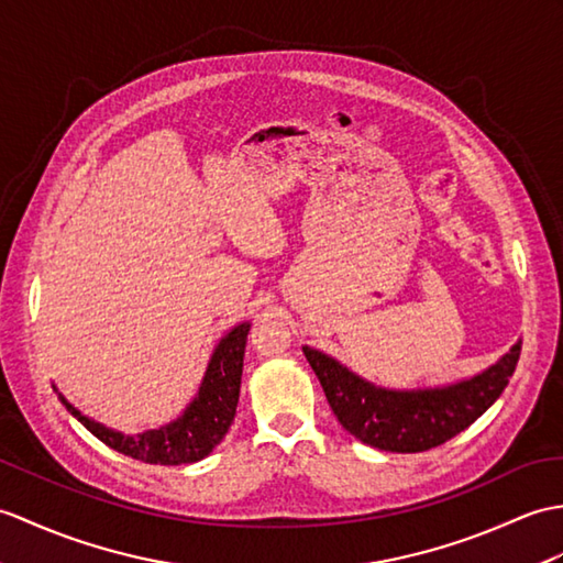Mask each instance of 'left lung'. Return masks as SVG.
<instances>
[{"mask_svg":"<svg viewBox=\"0 0 563 563\" xmlns=\"http://www.w3.org/2000/svg\"><path fill=\"white\" fill-rule=\"evenodd\" d=\"M333 415L352 437L390 453H420L446 443L473 424L504 394L520 357V343L467 382L427 390H386L347 372L343 364L305 347Z\"/></svg>","mask_w":563,"mask_h":563,"instance_id":"obj_1","label":"left lung"}]
</instances>
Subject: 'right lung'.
I'll use <instances>...</instances> for the list:
<instances>
[{
  "label": "right lung",
  "mask_w": 563,
  "mask_h": 563,
  "mask_svg": "<svg viewBox=\"0 0 563 563\" xmlns=\"http://www.w3.org/2000/svg\"><path fill=\"white\" fill-rule=\"evenodd\" d=\"M246 335H250V323H240L238 329H232L222 338L213 352L211 364H208L199 396L194 398L179 420L163 429H153L139 437H124L120 431L88 420L64 398L62 402L104 446L124 453L129 459L155 465L196 463L218 446L234 420V410H238L240 400Z\"/></svg>",
  "instance_id": "right-lung-1"
}]
</instances>
